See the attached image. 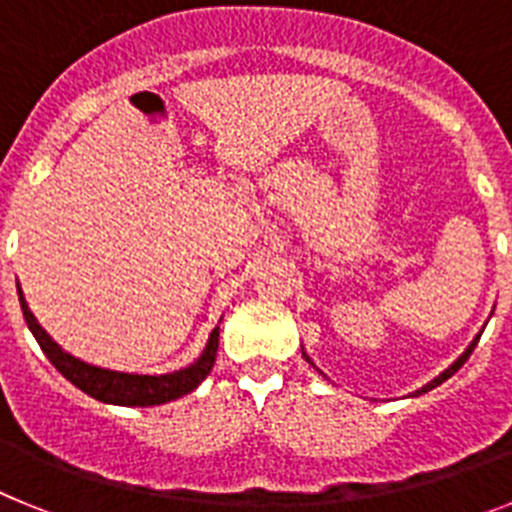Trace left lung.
Masks as SVG:
<instances>
[{
    "label": "left lung",
    "instance_id": "8db88e82",
    "mask_svg": "<svg viewBox=\"0 0 512 512\" xmlns=\"http://www.w3.org/2000/svg\"><path fill=\"white\" fill-rule=\"evenodd\" d=\"M477 341H479V336H477V338H474V341H472V343H469V346H467V351H464V354H461V356H459V359H456V361H454V364H451V366H449V369H443V372H441V374H438V377H436V379H431V382H428V384H423V387H420V390L410 392V397H418V395H423V392H431V390H433V387H438V384H441V382H446V379H449V377H454V374H456V372H459L461 366H464V361H467V359H469V356H472V351H474V346H477ZM302 356H305V359H307V361H310V356H307V354H305V348H302ZM310 364H312V361H310ZM312 366H315V364H312ZM315 369H318V366H315ZM318 374H323V372H320V369H318ZM323 377H325V374H323Z\"/></svg>",
    "mask_w": 512,
    "mask_h": 512
}]
</instances>
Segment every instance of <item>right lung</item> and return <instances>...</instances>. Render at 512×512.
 <instances>
[{
	"label": "right lung",
	"mask_w": 512,
	"mask_h": 512,
	"mask_svg": "<svg viewBox=\"0 0 512 512\" xmlns=\"http://www.w3.org/2000/svg\"><path fill=\"white\" fill-rule=\"evenodd\" d=\"M17 295H20L22 315L40 343L43 354L51 359L63 377L69 379L74 387L81 392H87L89 397L107 405H125V408H153V405H164V402L179 400V397L189 395L202 384V379L212 372L217 356V341H220V328H212L207 346L202 348V354L184 369H176L169 374H128L115 372V369H102V366L87 364V361L76 359L69 351H63L56 341L43 330V325L35 320V315L27 307L25 295H22L20 284H17Z\"/></svg>",
	"instance_id": "add662e5"
}]
</instances>
